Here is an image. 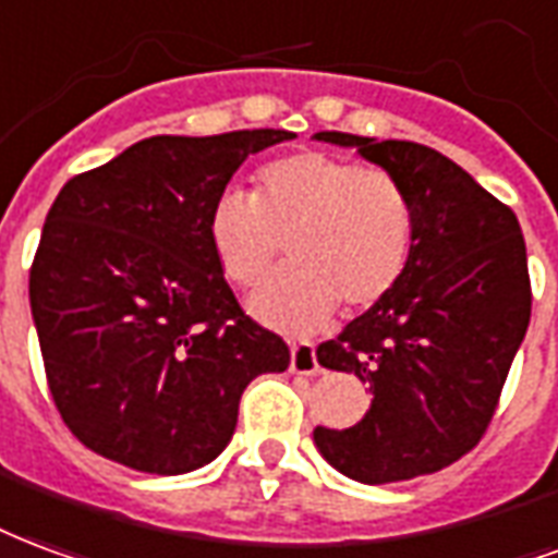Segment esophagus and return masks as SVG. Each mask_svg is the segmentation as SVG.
I'll return each instance as SVG.
<instances>
[{"label":"esophagus","instance_id":"34e87169","mask_svg":"<svg viewBox=\"0 0 558 558\" xmlns=\"http://www.w3.org/2000/svg\"><path fill=\"white\" fill-rule=\"evenodd\" d=\"M291 372L294 374L318 372V353H315V344H308V341H294V344H291Z\"/></svg>","mask_w":558,"mask_h":558}]
</instances>
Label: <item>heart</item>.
Segmentation results:
<instances>
[{
  "instance_id": "1",
  "label": "heart",
  "mask_w": 558,
  "mask_h": 558,
  "mask_svg": "<svg viewBox=\"0 0 558 558\" xmlns=\"http://www.w3.org/2000/svg\"><path fill=\"white\" fill-rule=\"evenodd\" d=\"M416 238V210L396 174L320 150L267 162L255 193L222 190L207 240L231 282L258 284L284 244L291 267L250 296L264 324L303 336L339 303L372 308L396 291Z\"/></svg>"
}]
</instances>
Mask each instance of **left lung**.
I'll use <instances>...</instances> for the list:
<instances>
[{"label": "left lung", "instance_id": "obj_1", "mask_svg": "<svg viewBox=\"0 0 558 558\" xmlns=\"http://www.w3.org/2000/svg\"><path fill=\"white\" fill-rule=\"evenodd\" d=\"M396 174L416 210L396 291L324 341V368L372 386L353 428H315L329 466L363 485L437 473L482 440L532 312L526 243L514 210L440 150L324 130Z\"/></svg>", "mask_w": 558, "mask_h": 558}]
</instances>
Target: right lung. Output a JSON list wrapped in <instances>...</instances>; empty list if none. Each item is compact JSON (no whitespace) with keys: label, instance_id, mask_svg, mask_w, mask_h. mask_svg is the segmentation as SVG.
Returning a JSON list of instances; mask_svg holds the SVG:
<instances>
[{"label":"right lung","instance_id":"obj_1","mask_svg":"<svg viewBox=\"0 0 558 558\" xmlns=\"http://www.w3.org/2000/svg\"><path fill=\"white\" fill-rule=\"evenodd\" d=\"M288 130L150 136L56 195L28 276L52 401L88 449L193 473L226 449L243 389L288 344L243 315L207 240L210 205Z\"/></svg>","mask_w":558,"mask_h":558}]
</instances>
